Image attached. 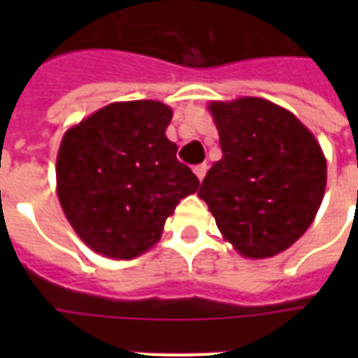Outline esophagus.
Listing matches in <instances>:
<instances>
[{
	"mask_svg": "<svg viewBox=\"0 0 358 358\" xmlns=\"http://www.w3.org/2000/svg\"><path fill=\"white\" fill-rule=\"evenodd\" d=\"M206 171H208V165H206V163H201V165H196V167L193 169V173L196 174V178L201 180V182H202V178L206 176Z\"/></svg>",
	"mask_w": 358,
	"mask_h": 358,
	"instance_id": "esophagus-1",
	"label": "esophagus"
}]
</instances>
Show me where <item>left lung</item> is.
Instances as JSON below:
<instances>
[{
    "instance_id": "obj_1",
    "label": "left lung",
    "mask_w": 358,
    "mask_h": 358,
    "mask_svg": "<svg viewBox=\"0 0 358 358\" xmlns=\"http://www.w3.org/2000/svg\"><path fill=\"white\" fill-rule=\"evenodd\" d=\"M223 157L202 180L224 241L250 260L273 258L305 234L322 206L327 159L310 129L266 98L208 103Z\"/></svg>"
}]
</instances>
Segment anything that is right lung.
Listing matches in <instances>:
<instances>
[{"mask_svg": "<svg viewBox=\"0 0 358 358\" xmlns=\"http://www.w3.org/2000/svg\"><path fill=\"white\" fill-rule=\"evenodd\" d=\"M173 109L157 100L113 102L64 131L57 196L78 238L94 252L131 260L159 241L199 178L167 139Z\"/></svg>", "mask_w": 358, "mask_h": 358, "instance_id": "1", "label": "right lung"}]
</instances>
